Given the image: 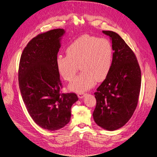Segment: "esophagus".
<instances>
[{
  "mask_svg": "<svg viewBox=\"0 0 157 157\" xmlns=\"http://www.w3.org/2000/svg\"><path fill=\"white\" fill-rule=\"evenodd\" d=\"M85 95H86V94H84V93H78V97L81 99V98H83L85 96Z\"/></svg>",
  "mask_w": 157,
  "mask_h": 157,
  "instance_id": "1",
  "label": "esophagus"
}]
</instances>
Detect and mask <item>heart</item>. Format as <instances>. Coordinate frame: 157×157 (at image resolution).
<instances>
[{"label": "heart", "mask_w": 157, "mask_h": 157, "mask_svg": "<svg viewBox=\"0 0 157 157\" xmlns=\"http://www.w3.org/2000/svg\"><path fill=\"white\" fill-rule=\"evenodd\" d=\"M66 54L57 58V68L61 77L69 81L80 65L82 73L69 86V90L75 92L86 91L93 87L96 80L100 82L105 79L112 67L113 46L106 39L81 36L68 46Z\"/></svg>", "instance_id": "obj_1"}]
</instances>
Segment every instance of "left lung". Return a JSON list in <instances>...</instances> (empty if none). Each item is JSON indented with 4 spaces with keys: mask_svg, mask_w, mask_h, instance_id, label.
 I'll list each match as a JSON object with an SVG mask.
<instances>
[{
    "mask_svg": "<svg viewBox=\"0 0 157 157\" xmlns=\"http://www.w3.org/2000/svg\"><path fill=\"white\" fill-rule=\"evenodd\" d=\"M102 32L112 42L113 60L110 72L94 93L96 106L93 117L99 126L114 131L125 125L136 110L141 70L134 53L117 33Z\"/></svg>",
    "mask_w": 157,
    "mask_h": 157,
    "instance_id": "obj_1",
    "label": "left lung"
}]
</instances>
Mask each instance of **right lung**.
Wrapping results in <instances>:
<instances>
[{
	"label": "right lung",
	"instance_id": "obj_1",
	"mask_svg": "<svg viewBox=\"0 0 157 157\" xmlns=\"http://www.w3.org/2000/svg\"><path fill=\"white\" fill-rule=\"evenodd\" d=\"M56 29L37 35L21 56L19 85L27 111L36 124L46 130H59L71 120V109L78 101L75 93L60 94L62 86L56 59L65 35Z\"/></svg>",
	"mask_w": 157,
	"mask_h": 157
}]
</instances>
